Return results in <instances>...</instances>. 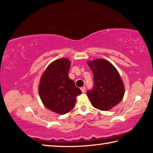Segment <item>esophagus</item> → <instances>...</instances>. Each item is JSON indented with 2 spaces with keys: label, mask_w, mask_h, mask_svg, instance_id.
Segmentation results:
<instances>
[{
  "label": "esophagus",
  "mask_w": 153,
  "mask_h": 153,
  "mask_svg": "<svg viewBox=\"0 0 153 153\" xmlns=\"http://www.w3.org/2000/svg\"><path fill=\"white\" fill-rule=\"evenodd\" d=\"M81 91H82V93L85 92V91H86V88H85V86L81 88Z\"/></svg>",
  "instance_id": "1"
}]
</instances>
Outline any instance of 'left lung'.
<instances>
[{
  "instance_id": "8db88e82",
  "label": "left lung",
  "mask_w": 153,
  "mask_h": 153,
  "mask_svg": "<svg viewBox=\"0 0 153 153\" xmlns=\"http://www.w3.org/2000/svg\"><path fill=\"white\" fill-rule=\"evenodd\" d=\"M87 63L94 74V88L87 92L92 105L101 111L111 109L121 101L125 93L120 74L105 59H97Z\"/></svg>"
}]
</instances>
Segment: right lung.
Masks as SVG:
<instances>
[{
    "instance_id": "obj_1",
    "label": "right lung",
    "mask_w": 153,
    "mask_h": 153,
    "mask_svg": "<svg viewBox=\"0 0 153 153\" xmlns=\"http://www.w3.org/2000/svg\"><path fill=\"white\" fill-rule=\"evenodd\" d=\"M71 62L61 58L52 62L41 76L38 92L42 103L53 112L64 115L73 109L77 96L82 94L69 77Z\"/></svg>"
}]
</instances>
